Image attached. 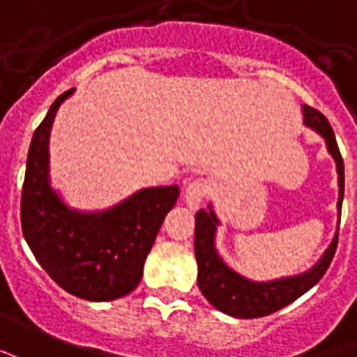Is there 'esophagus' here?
I'll return each instance as SVG.
<instances>
[{"label":"esophagus","instance_id":"esophagus-1","mask_svg":"<svg viewBox=\"0 0 357 357\" xmlns=\"http://www.w3.org/2000/svg\"><path fill=\"white\" fill-rule=\"evenodd\" d=\"M211 192V182L205 181V178H197V181L190 182L188 188H186V194H184V199H186V205L190 209H199V205L204 202V197H207V194Z\"/></svg>","mask_w":357,"mask_h":357}]
</instances>
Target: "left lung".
<instances>
[{"instance_id":"8db88e82","label":"left lung","mask_w":357,"mask_h":357,"mask_svg":"<svg viewBox=\"0 0 357 357\" xmlns=\"http://www.w3.org/2000/svg\"><path fill=\"white\" fill-rule=\"evenodd\" d=\"M303 116L304 125L324 137L327 152L331 153V158L337 163V175H339L337 209H339L340 225V207H342V197H344V161L339 152V144H337L331 125L321 112L304 104ZM218 225L220 222L213 211V205H209L207 209H202L196 215L194 251H196L197 261V287L202 289L205 298L217 310L232 317H241V319L274 314L282 310L283 306L296 301L298 296H303L306 291H310L327 272L337 251V243H339V228H337L331 245L325 249V253L310 270H306L303 274L272 280V282H255L228 266L218 255L217 245H215Z\"/></svg>"}]
</instances>
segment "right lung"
Instances as JSON below:
<instances>
[{
  "mask_svg": "<svg viewBox=\"0 0 357 357\" xmlns=\"http://www.w3.org/2000/svg\"><path fill=\"white\" fill-rule=\"evenodd\" d=\"M62 93L36 129L26 160L20 222L26 243L43 270L70 295L106 303L129 295L142 280L144 261L178 186L142 188L104 211H77L49 182V135Z\"/></svg>",
  "mask_w": 357,
  "mask_h": 357,
  "instance_id": "add662e5",
  "label": "right lung"
}]
</instances>
